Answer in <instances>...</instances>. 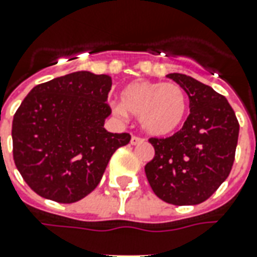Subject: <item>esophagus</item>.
<instances>
[{
	"mask_svg": "<svg viewBox=\"0 0 257 257\" xmlns=\"http://www.w3.org/2000/svg\"><path fill=\"white\" fill-rule=\"evenodd\" d=\"M141 143H145V138H141V136H136L134 135L132 138H131V145H141Z\"/></svg>",
	"mask_w": 257,
	"mask_h": 257,
	"instance_id": "esophagus-1",
	"label": "esophagus"
}]
</instances>
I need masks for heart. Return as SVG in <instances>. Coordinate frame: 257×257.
Masks as SVG:
<instances>
[{"label":"heart","instance_id":"heart-1","mask_svg":"<svg viewBox=\"0 0 257 257\" xmlns=\"http://www.w3.org/2000/svg\"><path fill=\"white\" fill-rule=\"evenodd\" d=\"M116 114L138 116L147 134L166 136L182 125L188 112V96L177 83L134 82L121 93Z\"/></svg>","mask_w":257,"mask_h":257}]
</instances>
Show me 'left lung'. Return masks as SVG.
I'll return each mask as SVG.
<instances>
[{
	"instance_id": "8db88e82",
	"label": "left lung",
	"mask_w": 257,
	"mask_h": 257,
	"mask_svg": "<svg viewBox=\"0 0 257 257\" xmlns=\"http://www.w3.org/2000/svg\"><path fill=\"white\" fill-rule=\"evenodd\" d=\"M167 78L189 97L191 114L168 138H150L154 157L145 166L153 192L175 206L207 200L227 179L235 160L239 123L227 98L182 73Z\"/></svg>"
}]
</instances>
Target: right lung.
I'll return each mask as SVG.
<instances>
[{
  "label": "right lung",
  "mask_w": 257,
  "mask_h": 257,
  "mask_svg": "<svg viewBox=\"0 0 257 257\" xmlns=\"http://www.w3.org/2000/svg\"><path fill=\"white\" fill-rule=\"evenodd\" d=\"M108 75L73 72L35 86L12 121L14 161L41 197L73 203L101 181L105 167L131 135L104 128L111 114Z\"/></svg>",
  "instance_id": "add662e5"
}]
</instances>
